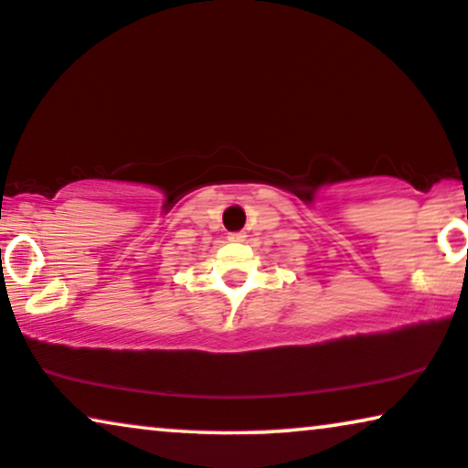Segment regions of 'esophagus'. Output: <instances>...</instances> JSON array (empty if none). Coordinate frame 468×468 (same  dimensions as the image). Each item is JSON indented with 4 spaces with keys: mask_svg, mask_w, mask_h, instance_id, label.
<instances>
[{
    "mask_svg": "<svg viewBox=\"0 0 468 468\" xmlns=\"http://www.w3.org/2000/svg\"><path fill=\"white\" fill-rule=\"evenodd\" d=\"M248 235L244 230H238V233H229V241H246Z\"/></svg>",
    "mask_w": 468,
    "mask_h": 468,
    "instance_id": "1",
    "label": "esophagus"
}]
</instances>
